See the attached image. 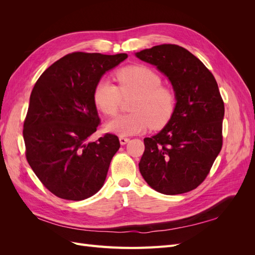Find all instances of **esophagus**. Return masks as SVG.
Listing matches in <instances>:
<instances>
[{
	"label": "esophagus",
	"mask_w": 255,
	"mask_h": 255,
	"mask_svg": "<svg viewBox=\"0 0 255 255\" xmlns=\"http://www.w3.org/2000/svg\"><path fill=\"white\" fill-rule=\"evenodd\" d=\"M119 141L123 145V144L128 143L129 141V139H128V138H127V137H119Z\"/></svg>",
	"instance_id": "1"
}]
</instances>
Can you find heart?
Here are the masks:
<instances>
[{
	"label": "heart",
	"instance_id": "obj_1",
	"mask_svg": "<svg viewBox=\"0 0 255 255\" xmlns=\"http://www.w3.org/2000/svg\"><path fill=\"white\" fill-rule=\"evenodd\" d=\"M116 86L109 80H101L95 88L94 100L99 111L106 116L118 113L122 97H135L128 115H122L106 123L109 132L132 136L145 132L150 127L157 129L165 127L172 118L176 106L174 91L161 86V78L151 68L135 65L121 68L116 72Z\"/></svg>",
	"mask_w": 255,
	"mask_h": 255
}]
</instances>
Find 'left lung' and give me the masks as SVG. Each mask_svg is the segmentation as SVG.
<instances>
[{"label":"left lung","instance_id":"1","mask_svg":"<svg viewBox=\"0 0 255 255\" xmlns=\"http://www.w3.org/2000/svg\"><path fill=\"white\" fill-rule=\"evenodd\" d=\"M170 81L176 97L172 118L160 132L143 139L139 170L164 195L197 188L222 148L225 104L214 75L186 49L160 44L136 53Z\"/></svg>","mask_w":255,"mask_h":255}]
</instances>
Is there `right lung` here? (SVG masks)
<instances>
[{
  "instance_id": "add662e5",
  "label": "right lung",
  "mask_w": 255,
  "mask_h": 255,
  "mask_svg": "<svg viewBox=\"0 0 255 255\" xmlns=\"http://www.w3.org/2000/svg\"><path fill=\"white\" fill-rule=\"evenodd\" d=\"M128 57L74 52L55 61L36 82L23 125L25 155L43 186L80 201L101 189L119 138L90 141L100 125L94 91L102 75Z\"/></svg>"
}]
</instances>
